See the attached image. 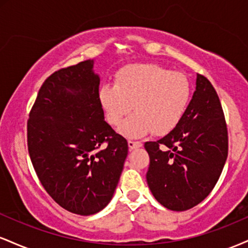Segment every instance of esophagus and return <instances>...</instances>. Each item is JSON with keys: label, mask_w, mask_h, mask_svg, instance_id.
<instances>
[{"label": "esophagus", "mask_w": 248, "mask_h": 248, "mask_svg": "<svg viewBox=\"0 0 248 248\" xmlns=\"http://www.w3.org/2000/svg\"><path fill=\"white\" fill-rule=\"evenodd\" d=\"M128 147H129L130 150L133 149H136V148H140L142 147V143L140 141H133V140H129L128 141Z\"/></svg>", "instance_id": "esophagus-1"}]
</instances>
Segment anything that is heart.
<instances>
[{
    "label": "heart",
    "instance_id": "heart-1",
    "mask_svg": "<svg viewBox=\"0 0 248 248\" xmlns=\"http://www.w3.org/2000/svg\"><path fill=\"white\" fill-rule=\"evenodd\" d=\"M191 95V85L183 73L156 64H134L122 69L115 85H104L100 101L106 119L118 126L134 109L121 127L128 138L152 132L164 135L179 124Z\"/></svg>",
    "mask_w": 248,
    "mask_h": 248
}]
</instances>
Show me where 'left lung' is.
<instances>
[{
  "label": "left lung",
  "mask_w": 248,
  "mask_h": 248,
  "mask_svg": "<svg viewBox=\"0 0 248 248\" xmlns=\"http://www.w3.org/2000/svg\"><path fill=\"white\" fill-rule=\"evenodd\" d=\"M144 148L150 158L148 186L164 207L186 211L209 196L226 162L229 135L219 96L206 77L197 75L196 91L177 126Z\"/></svg>",
  "instance_id": "1"
}]
</instances>
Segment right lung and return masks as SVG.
I'll return each instance as SVG.
<instances>
[{
	"label": "right lung",
	"mask_w": 248,
	"mask_h": 248,
	"mask_svg": "<svg viewBox=\"0 0 248 248\" xmlns=\"http://www.w3.org/2000/svg\"><path fill=\"white\" fill-rule=\"evenodd\" d=\"M94 62L47 77L28 119V150L43 187L62 209L101 211L113 197L128 154L127 140L104 119Z\"/></svg>",
	"instance_id": "add662e5"
}]
</instances>
